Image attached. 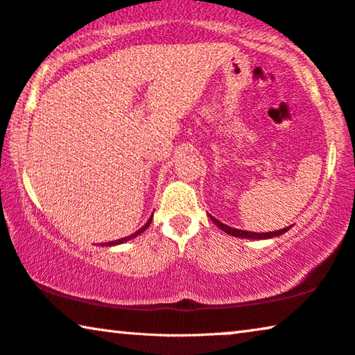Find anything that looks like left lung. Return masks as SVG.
I'll use <instances>...</instances> for the list:
<instances>
[{"label": "left lung", "mask_w": 355, "mask_h": 355, "mask_svg": "<svg viewBox=\"0 0 355 355\" xmlns=\"http://www.w3.org/2000/svg\"><path fill=\"white\" fill-rule=\"evenodd\" d=\"M209 218H211L213 223L218 225L220 230H224L225 234L232 235V237H241V239H251V240H263V239H272V237H277V235H282L285 234L286 230H290V227H285L282 230H274V232H263V234H258V232H248V230H240V229H234V227H229V225H225L223 223H219L218 219L213 218L211 214H209Z\"/></svg>", "instance_id": "left-lung-1"}]
</instances>
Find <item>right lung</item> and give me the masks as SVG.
Instances as JSON below:
<instances>
[{"label": "right lung", "instance_id": "obj_1", "mask_svg": "<svg viewBox=\"0 0 355 355\" xmlns=\"http://www.w3.org/2000/svg\"><path fill=\"white\" fill-rule=\"evenodd\" d=\"M150 223H152V218H150V219H148V220H147V223H146V224H144V225H142V227H141L139 230H136V232H135V234H131V235H130V237H123V239H120V240H115V241H107V243H102V245H105V246H114V245H120V243H125V241H128V240H131V239H135V237H137V235H141V234L144 232V230H146V229L148 227V225H150Z\"/></svg>", "mask_w": 355, "mask_h": 355}]
</instances>
